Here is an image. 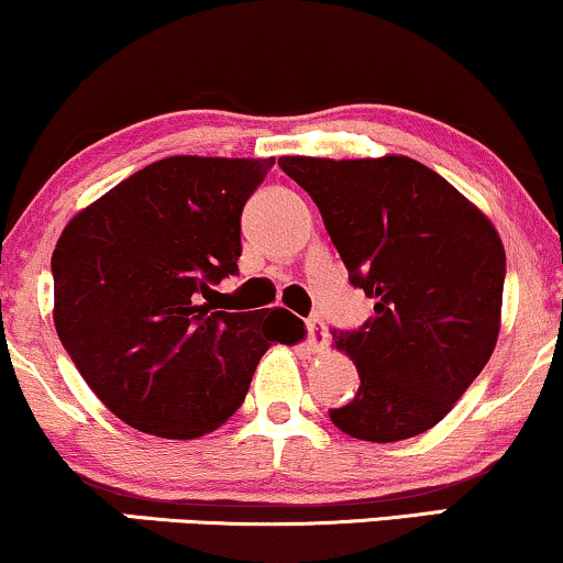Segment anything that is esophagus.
I'll return each instance as SVG.
<instances>
[{
    "label": "esophagus",
    "instance_id": "34e87169",
    "mask_svg": "<svg viewBox=\"0 0 563 563\" xmlns=\"http://www.w3.org/2000/svg\"><path fill=\"white\" fill-rule=\"evenodd\" d=\"M307 330H309V343H311V349L322 351L324 343H328V328H324V322L317 320V317H314V320L307 322Z\"/></svg>",
    "mask_w": 563,
    "mask_h": 563
}]
</instances>
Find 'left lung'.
<instances>
[{"instance_id":"8db88e82","label":"left lung","mask_w":563,"mask_h":563,"mask_svg":"<svg viewBox=\"0 0 563 563\" xmlns=\"http://www.w3.org/2000/svg\"><path fill=\"white\" fill-rule=\"evenodd\" d=\"M277 165L314 199L351 283L375 299L364 328L333 330L362 385L330 419L369 443L422 435L496 349L506 275L496 225L404 154L280 157Z\"/></svg>"}]
</instances>
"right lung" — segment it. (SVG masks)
Here are the masks:
<instances>
[{
  "instance_id": "1",
  "label": "right lung",
  "mask_w": 563,
  "mask_h": 563,
  "mask_svg": "<svg viewBox=\"0 0 563 563\" xmlns=\"http://www.w3.org/2000/svg\"><path fill=\"white\" fill-rule=\"evenodd\" d=\"M275 159L167 157L67 222L52 254L54 328L88 388L148 435L194 440L228 422L288 309L209 311L239 273L241 212Z\"/></svg>"
}]
</instances>
